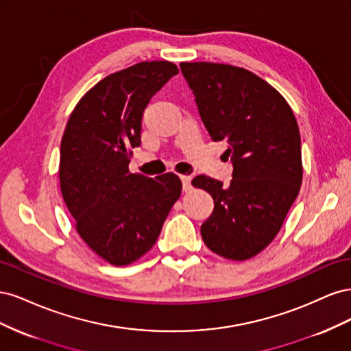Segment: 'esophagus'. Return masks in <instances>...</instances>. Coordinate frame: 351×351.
I'll return each instance as SVG.
<instances>
[{
	"instance_id": "esophagus-1",
	"label": "esophagus",
	"mask_w": 351,
	"mask_h": 351,
	"mask_svg": "<svg viewBox=\"0 0 351 351\" xmlns=\"http://www.w3.org/2000/svg\"><path fill=\"white\" fill-rule=\"evenodd\" d=\"M180 178H182L184 192H190V189H192V177H190V176H180Z\"/></svg>"
}]
</instances>
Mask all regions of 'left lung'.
I'll list each match as a JSON object with an SVG mask.
<instances>
[{"mask_svg": "<svg viewBox=\"0 0 351 351\" xmlns=\"http://www.w3.org/2000/svg\"><path fill=\"white\" fill-rule=\"evenodd\" d=\"M183 76L209 136L226 142L232 180L197 176L192 184L214 199L202 224L206 246L246 261L278 234L302 186L300 132L290 105L252 71L218 62H182Z\"/></svg>", "mask_w": 351, "mask_h": 351, "instance_id": "left-lung-1", "label": "left lung"}]
</instances>
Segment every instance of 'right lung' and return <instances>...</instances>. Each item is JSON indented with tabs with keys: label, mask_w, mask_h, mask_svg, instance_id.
<instances>
[{
	"label": "right lung",
	"mask_w": 351,
	"mask_h": 351,
	"mask_svg": "<svg viewBox=\"0 0 351 351\" xmlns=\"http://www.w3.org/2000/svg\"><path fill=\"white\" fill-rule=\"evenodd\" d=\"M177 73L169 61H143L110 74L77 102L62 134V199L83 241L115 267L152 249L182 195L173 173L151 178L129 169L143 111Z\"/></svg>",
	"instance_id": "add662e5"
}]
</instances>
